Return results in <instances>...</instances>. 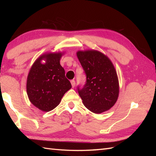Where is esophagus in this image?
Segmentation results:
<instances>
[{
	"mask_svg": "<svg viewBox=\"0 0 156 156\" xmlns=\"http://www.w3.org/2000/svg\"><path fill=\"white\" fill-rule=\"evenodd\" d=\"M70 82H71V84H72V87L74 88L75 87V84H76L75 80H72Z\"/></svg>",
	"mask_w": 156,
	"mask_h": 156,
	"instance_id": "34e87169",
	"label": "esophagus"
}]
</instances>
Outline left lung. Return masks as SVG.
<instances>
[{
  "label": "left lung",
  "mask_w": 156,
  "mask_h": 156,
  "mask_svg": "<svg viewBox=\"0 0 156 156\" xmlns=\"http://www.w3.org/2000/svg\"><path fill=\"white\" fill-rule=\"evenodd\" d=\"M77 56L87 76L84 87H78L83 104L94 113L108 111L117 102L119 92L113 64L107 56L98 51H79Z\"/></svg>",
  "instance_id": "left-lung-1"
}]
</instances>
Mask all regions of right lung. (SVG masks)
Segmentation results:
<instances>
[{
  "label": "right lung",
  "instance_id": "1",
  "mask_svg": "<svg viewBox=\"0 0 156 156\" xmlns=\"http://www.w3.org/2000/svg\"><path fill=\"white\" fill-rule=\"evenodd\" d=\"M61 53L46 54L36 60L29 71L27 92L31 103L43 111L53 110L72 85L59 64ZM45 59L46 63L41 61Z\"/></svg>",
  "mask_w": 156,
  "mask_h": 156
}]
</instances>
